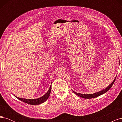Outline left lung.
<instances>
[{"instance_id":"obj_1","label":"left lung","mask_w":122,"mask_h":122,"mask_svg":"<svg viewBox=\"0 0 122 122\" xmlns=\"http://www.w3.org/2000/svg\"><path fill=\"white\" fill-rule=\"evenodd\" d=\"M116 77H117V76H116ZM116 77L115 78V79L113 80L111 84H110L109 86H108L106 88H105V89L103 90L102 91H100L99 92H97V93H96L93 94H80V93H76V92H75L74 91H73V92L76 95H77V96H78L81 97H82V98H84V99H92V98L97 97L99 96H100V95H101L105 93L106 92H107L108 90H109L110 88H111L112 87V86H113V84L114 81H115Z\"/></svg>"}]
</instances>
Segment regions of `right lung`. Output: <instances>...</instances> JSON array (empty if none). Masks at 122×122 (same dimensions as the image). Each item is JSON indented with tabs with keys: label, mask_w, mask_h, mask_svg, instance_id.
<instances>
[{
	"label": "right lung",
	"mask_w": 122,
	"mask_h": 122,
	"mask_svg": "<svg viewBox=\"0 0 122 122\" xmlns=\"http://www.w3.org/2000/svg\"><path fill=\"white\" fill-rule=\"evenodd\" d=\"M51 90V86H50L48 91L45 95L41 97H40L38 99H23V98L17 97L15 96L17 98H18L19 100H20L23 101L25 103H27V104L33 105H39V104H41V103H44V102L47 100L50 96Z\"/></svg>",
	"instance_id": "right-lung-1"
}]
</instances>
